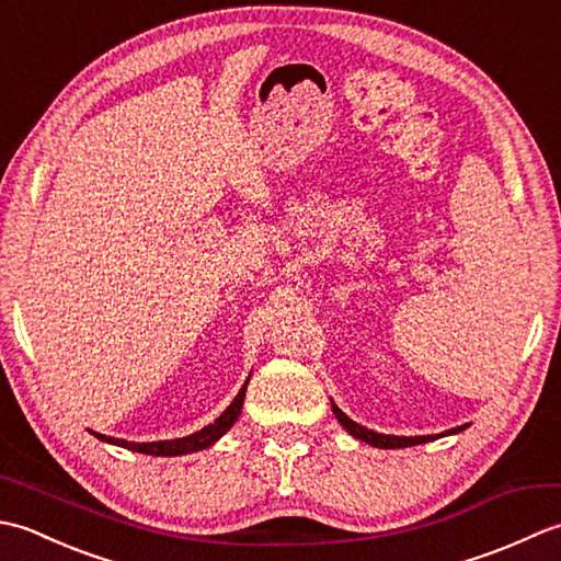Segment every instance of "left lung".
I'll list each match as a JSON object with an SVG mask.
<instances>
[{"label": "left lung", "mask_w": 561, "mask_h": 561, "mask_svg": "<svg viewBox=\"0 0 561 561\" xmlns=\"http://www.w3.org/2000/svg\"><path fill=\"white\" fill-rule=\"evenodd\" d=\"M332 412H335L340 424L347 428L352 436H356L359 440H366V444H371L376 448H408V446L426 444V440L436 438V436H386V434H376V432H371V428H366V426H359L356 422H352L350 416L344 414L335 402H332ZM456 432H462V426L450 428V432H446V434H456Z\"/></svg>", "instance_id": "8db88e82"}]
</instances>
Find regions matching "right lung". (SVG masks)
Returning a JSON list of instances; mask_svg holds the SVG:
<instances>
[{"mask_svg": "<svg viewBox=\"0 0 561 561\" xmlns=\"http://www.w3.org/2000/svg\"><path fill=\"white\" fill-rule=\"evenodd\" d=\"M245 388H248V380L245 386L241 388V392L233 398V402L226 408V412L219 416L217 422L199 428V432L190 434L185 438H173V440H153V444H133V440H125V438H111V436H103L96 434V438L101 440H108V444L115 446H123L127 450H137V453H147V456H183V453H193V450H202V448H209L214 440L221 438L229 428L233 426V422L238 420V414H241L243 408V398H245Z\"/></svg>", "mask_w": 561, "mask_h": 561, "instance_id": "1", "label": "right lung"}]
</instances>
